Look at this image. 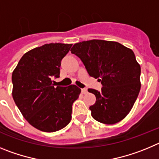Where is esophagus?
Here are the masks:
<instances>
[{"label":"esophagus","mask_w":159,"mask_h":159,"mask_svg":"<svg viewBox=\"0 0 159 159\" xmlns=\"http://www.w3.org/2000/svg\"><path fill=\"white\" fill-rule=\"evenodd\" d=\"M87 93H88V91H87V89H81V93L82 94H86Z\"/></svg>","instance_id":"obj_1"}]
</instances>
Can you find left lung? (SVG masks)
<instances>
[{
	"label": "left lung",
	"mask_w": 159,
	"mask_h": 159,
	"mask_svg": "<svg viewBox=\"0 0 159 159\" xmlns=\"http://www.w3.org/2000/svg\"><path fill=\"white\" fill-rule=\"evenodd\" d=\"M70 51L103 85L101 92L88 89L96 96V103L89 107L93 119L104 124L124 120L141 88V69L132 50L114 41L93 39L75 43Z\"/></svg>",
	"instance_id": "8db88e82"
}]
</instances>
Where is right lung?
<instances>
[{
  "mask_svg": "<svg viewBox=\"0 0 159 159\" xmlns=\"http://www.w3.org/2000/svg\"><path fill=\"white\" fill-rule=\"evenodd\" d=\"M72 44L49 43L25 53L12 75V97L26 120L36 129L54 132L72 118V105L81 93L74 85L55 87L61 60Z\"/></svg>",
  "mask_w": 159,
  "mask_h": 159,
  "instance_id": "add662e5",
  "label": "right lung"
}]
</instances>
